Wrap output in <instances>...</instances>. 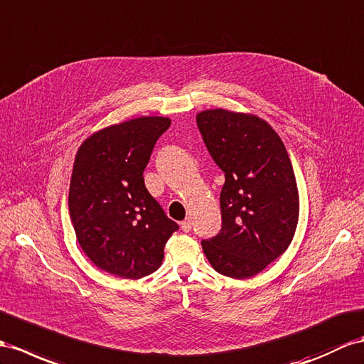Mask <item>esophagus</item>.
<instances>
[{
  "instance_id": "obj_1",
  "label": "esophagus",
  "mask_w": 364,
  "mask_h": 364,
  "mask_svg": "<svg viewBox=\"0 0 364 364\" xmlns=\"http://www.w3.org/2000/svg\"><path fill=\"white\" fill-rule=\"evenodd\" d=\"M181 230L186 232V234H188V232L192 230V223H191V220H184V221L181 223Z\"/></svg>"
}]
</instances>
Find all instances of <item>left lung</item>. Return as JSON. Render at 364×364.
<instances>
[{
  "label": "left lung",
  "instance_id": "left-lung-1",
  "mask_svg": "<svg viewBox=\"0 0 364 364\" xmlns=\"http://www.w3.org/2000/svg\"><path fill=\"white\" fill-rule=\"evenodd\" d=\"M197 126L225 172L221 229L201 241L204 255L223 275L254 277L295 234L298 191L291 160L275 130L258 117L213 109L197 115Z\"/></svg>",
  "mask_w": 364,
  "mask_h": 364
}]
</instances>
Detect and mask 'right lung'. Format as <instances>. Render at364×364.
<instances>
[{"label": "right lung", "mask_w": 364, "mask_h": 364, "mask_svg": "<svg viewBox=\"0 0 364 364\" xmlns=\"http://www.w3.org/2000/svg\"><path fill=\"white\" fill-rule=\"evenodd\" d=\"M171 119L141 117L100 130L78 149L69 212L85 254L102 271L136 279L160 267L178 225L144 186L143 172Z\"/></svg>", "instance_id": "obj_1"}]
</instances>
